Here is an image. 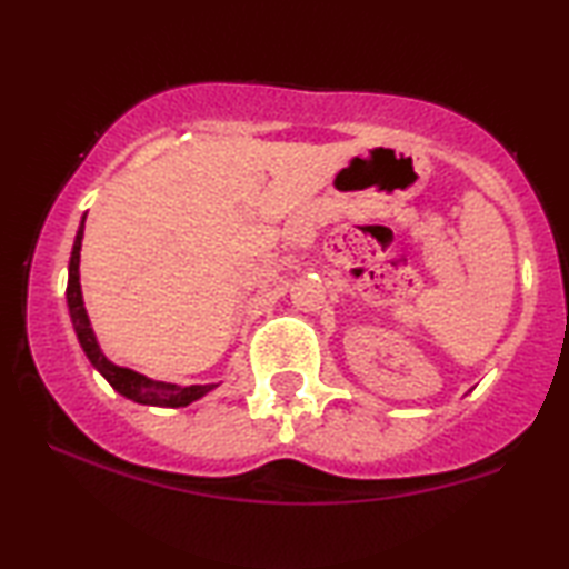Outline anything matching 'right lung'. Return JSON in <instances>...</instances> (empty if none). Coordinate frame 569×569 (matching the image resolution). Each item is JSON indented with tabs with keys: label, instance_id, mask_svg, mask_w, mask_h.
<instances>
[{
	"label": "right lung",
	"instance_id": "right-lung-1",
	"mask_svg": "<svg viewBox=\"0 0 569 569\" xmlns=\"http://www.w3.org/2000/svg\"><path fill=\"white\" fill-rule=\"evenodd\" d=\"M82 236H84V220L80 230H77L74 246H72V258H70V281H67V306H70L72 326L77 331V339H80L82 351L88 353L94 369H98L104 379H108L114 391H120L122 397H128L138 403H158V407H188L190 401H196L216 389V383H206V387H178V383H166V381H152L142 377L138 371L122 369V366H114L112 361L104 359L100 351L98 341H94V333L90 329V319L84 313L82 303V291H80V248H82Z\"/></svg>",
	"mask_w": 569,
	"mask_h": 569
}]
</instances>
